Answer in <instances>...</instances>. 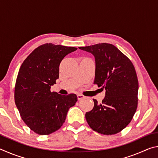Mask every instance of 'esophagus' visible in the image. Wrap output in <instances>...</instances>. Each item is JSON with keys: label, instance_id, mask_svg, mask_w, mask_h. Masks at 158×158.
I'll list each match as a JSON object with an SVG mask.
<instances>
[{"label": "esophagus", "instance_id": "34e87169", "mask_svg": "<svg viewBox=\"0 0 158 158\" xmlns=\"http://www.w3.org/2000/svg\"><path fill=\"white\" fill-rule=\"evenodd\" d=\"M84 98H85V96H84V95H81V94H78V95H77V98H78V100H81V99Z\"/></svg>", "mask_w": 158, "mask_h": 158}]
</instances>
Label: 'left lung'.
<instances>
[{
	"mask_svg": "<svg viewBox=\"0 0 158 158\" xmlns=\"http://www.w3.org/2000/svg\"><path fill=\"white\" fill-rule=\"evenodd\" d=\"M91 53L95 59L94 84L105 89V98L86 112L90 128L98 133H118L132 121L137 108L139 83L135 68L126 56L114 45L100 43L79 47Z\"/></svg>",
	"mask_w": 158,
	"mask_h": 158,
	"instance_id": "1",
	"label": "left lung"
}]
</instances>
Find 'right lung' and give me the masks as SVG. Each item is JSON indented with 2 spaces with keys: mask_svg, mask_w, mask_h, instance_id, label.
Here are the masks:
<instances>
[{
  "mask_svg": "<svg viewBox=\"0 0 158 158\" xmlns=\"http://www.w3.org/2000/svg\"><path fill=\"white\" fill-rule=\"evenodd\" d=\"M77 49L47 43L33 50L21 65L15 89V101L26 125L40 135L60 129L69 109L75 105L74 93L51 92L59 77V65L68 53Z\"/></svg>",
  "mask_w": 158,
  "mask_h": 158,
  "instance_id": "1",
  "label": "right lung"
}]
</instances>
